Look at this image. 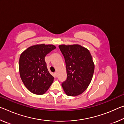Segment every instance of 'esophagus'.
Returning a JSON list of instances; mask_svg holds the SVG:
<instances>
[{
	"label": "esophagus",
	"instance_id": "obj_1",
	"mask_svg": "<svg viewBox=\"0 0 124 124\" xmlns=\"http://www.w3.org/2000/svg\"><path fill=\"white\" fill-rule=\"evenodd\" d=\"M54 75H55L56 77H57V72L54 73Z\"/></svg>",
	"mask_w": 124,
	"mask_h": 124
}]
</instances>
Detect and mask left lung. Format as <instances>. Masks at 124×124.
I'll return each instance as SVG.
<instances>
[{
    "mask_svg": "<svg viewBox=\"0 0 124 124\" xmlns=\"http://www.w3.org/2000/svg\"><path fill=\"white\" fill-rule=\"evenodd\" d=\"M64 56L67 79L62 86L67 95L77 96L84 92L91 83L95 65L90 51L81 45L58 46Z\"/></svg>",
    "mask_w": 124,
    "mask_h": 124,
    "instance_id": "8db88e82",
    "label": "left lung"
}]
</instances>
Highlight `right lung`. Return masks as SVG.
Returning <instances> with one entry per match:
<instances>
[{"label":"right lung","instance_id":"obj_1","mask_svg":"<svg viewBox=\"0 0 124 124\" xmlns=\"http://www.w3.org/2000/svg\"><path fill=\"white\" fill-rule=\"evenodd\" d=\"M54 49L56 46L53 45H35L28 47L21 54V78L25 86L33 93L43 95L53 83L54 78L48 71L45 57Z\"/></svg>","mask_w":124,"mask_h":124}]
</instances>
